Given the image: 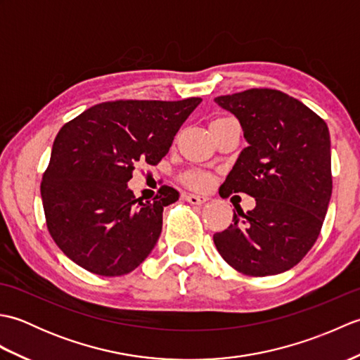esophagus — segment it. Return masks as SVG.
Returning <instances> with one entry per match:
<instances>
[{"label": "esophagus", "instance_id": "obj_1", "mask_svg": "<svg viewBox=\"0 0 360 360\" xmlns=\"http://www.w3.org/2000/svg\"><path fill=\"white\" fill-rule=\"evenodd\" d=\"M186 201L190 202V204H204L205 201H209V198L204 196V195L187 193V195H186Z\"/></svg>", "mask_w": 360, "mask_h": 360}]
</instances>
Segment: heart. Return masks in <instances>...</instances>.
<instances>
[{
  "label": "heart",
  "mask_w": 360,
  "mask_h": 360,
  "mask_svg": "<svg viewBox=\"0 0 360 360\" xmlns=\"http://www.w3.org/2000/svg\"><path fill=\"white\" fill-rule=\"evenodd\" d=\"M188 182H190V184H192V186L202 187V186L207 184V178H205V176H202V174L193 173V174L188 176Z\"/></svg>",
  "instance_id": "obj_1"
}]
</instances>
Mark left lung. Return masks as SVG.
<instances>
[{"mask_svg":"<svg viewBox=\"0 0 360 360\" xmlns=\"http://www.w3.org/2000/svg\"><path fill=\"white\" fill-rule=\"evenodd\" d=\"M248 147L219 188L248 193L255 209H238L213 241L233 269L252 277L289 271L314 246L331 200V139L325 120L277 89L219 96ZM236 209V207H235Z\"/></svg>","mask_w":360,"mask_h":360,"instance_id":"8db88e82","label":"left lung"}]
</instances>
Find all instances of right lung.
<instances>
[{
	"label": "right lung",
	"mask_w": 360,
	"mask_h": 360,
	"mask_svg": "<svg viewBox=\"0 0 360 360\" xmlns=\"http://www.w3.org/2000/svg\"><path fill=\"white\" fill-rule=\"evenodd\" d=\"M200 97L178 102L96 105L60 129L43 174L49 233L75 264L103 277L134 271L156 246L162 212L179 193L164 186L153 201L128 187L137 162L158 164Z\"/></svg>",
	"instance_id": "1"
}]
</instances>
